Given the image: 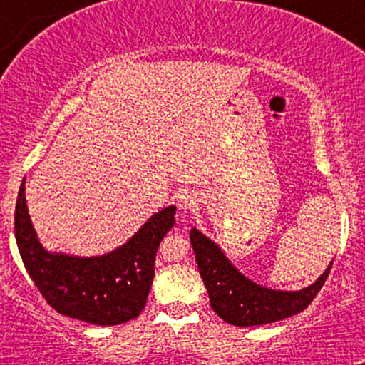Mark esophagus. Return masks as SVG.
<instances>
[{
    "mask_svg": "<svg viewBox=\"0 0 365 365\" xmlns=\"http://www.w3.org/2000/svg\"><path fill=\"white\" fill-rule=\"evenodd\" d=\"M177 204L180 209H194L197 206V195L190 190L180 192L177 197Z\"/></svg>",
    "mask_w": 365,
    "mask_h": 365,
    "instance_id": "34e87169",
    "label": "esophagus"
}]
</instances>
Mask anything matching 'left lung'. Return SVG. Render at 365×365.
<instances>
[{
	"instance_id": "left-lung-1",
	"label": "left lung",
	"mask_w": 365,
	"mask_h": 365,
	"mask_svg": "<svg viewBox=\"0 0 365 365\" xmlns=\"http://www.w3.org/2000/svg\"><path fill=\"white\" fill-rule=\"evenodd\" d=\"M190 244L195 261L209 293V302L221 319L233 326H259L282 321L302 312L328 278L331 266L311 287L300 292H276L259 287L247 279L225 257L215 242L204 237L199 230H190Z\"/></svg>"
}]
</instances>
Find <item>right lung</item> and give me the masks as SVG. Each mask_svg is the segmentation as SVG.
<instances>
[{
	"instance_id": "obj_1",
	"label": "right lung",
	"mask_w": 365,
	"mask_h": 365,
	"mask_svg": "<svg viewBox=\"0 0 365 365\" xmlns=\"http://www.w3.org/2000/svg\"><path fill=\"white\" fill-rule=\"evenodd\" d=\"M25 180L15 206V238L25 269L56 312L98 326L123 324L145 307L154 259L173 228L175 211H159L125 245L99 257L49 254L37 240L25 204Z\"/></svg>"
}]
</instances>
